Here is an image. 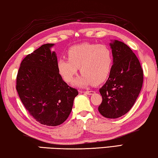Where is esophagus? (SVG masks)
I'll return each instance as SVG.
<instances>
[{"instance_id": "34e87169", "label": "esophagus", "mask_w": 158, "mask_h": 158, "mask_svg": "<svg viewBox=\"0 0 158 158\" xmlns=\"http://www.w3.org/2000/svg\"><path fill=\"white\" fill-rule=\"evenodd\" d=\"M81 93H86V94L90 95V94H92L94 91H81Z\"/></svg>"}]
</instances>
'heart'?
Wrapping results in <instances>:
<instances>
[{"label": "heart", "mask_w": 158, "mask_h": 158, "mask_svg": "<svg viewBox=\"0 0 158 158\" xmlns=\"http://www.w3.org/2000/svg\"><path fill=\"white\" fill-rule=\"evenodd\" d=\"M67 58L59 60L58 71L64 81L71 83L79 68L82 75L76 81L79 86L93 82L101 83L108 77L113 62L112 50L104 44L85 43L74 46L67 52Z\"/></svg>", "instance_id": "1"}]
</instances>
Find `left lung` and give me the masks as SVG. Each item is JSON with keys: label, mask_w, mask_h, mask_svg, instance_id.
<instances>
[{"label": "left lung", "mask_w": 158, "mask_h": 158, "mask_svg": "<svg viewBox=\"0 0 158 158\" xmlns=\"http://www.w3.org/2000/svg\"><path fill=\"white\" fill-rule=\"evenodd\" d=\"M113 65L106 83L99 89L102 102L98 111L107 118H118L127 113L141 91L143 72L140 62L123 42L110 44Z\"/></svg>", "instance_id": "1"}]
</instances>
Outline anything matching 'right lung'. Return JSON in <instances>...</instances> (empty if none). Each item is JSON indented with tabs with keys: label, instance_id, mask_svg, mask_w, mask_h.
<instances>
[{
	"label": "right lung",
	"instance_id": "add662e5",
	"mask_svg": "<svg viewBox=\"0 0 158 158\" xmlns=\"http://www.w3.org/2000/svg\"><path fill=\"white\" fill-rule=\"evenodd\" d=\"M53 45H42L27 55L16 79L17 91L30 115L39 123L52 127L67 119L79 94L62 80L56 52L50 50Z\"/></svg>",
	"mask_w": 158,
	"mask_h": 158
}]
</instances>
